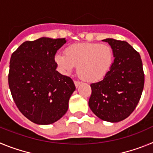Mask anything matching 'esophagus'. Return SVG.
I'll list each match as a JSON object with an SVG mask.
<instances>
[{"label": "esophagus", "mask_w": 153, "mask_h": 153, "mask_svg": "<svg viewBox=\"0 0 153 153\" xmlns=\"http://www.w3.org/2000/svg\"><path fill=\"white\" fill-rule=\"evenodd\" d=\"M81 83V82H79V81H77V80H74V84H75L76 87H78V86H79V84Z\"/></svg>", "instance_id": "esophagus-1"}]
</instances>
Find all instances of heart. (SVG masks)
I'll list each match as a JSON object with an SVG mask.
<instances>
[{"mask_svg":"<svg viewBox=\"0 0 153 153\" xmlns=\"http://www.w3.org/2000/svg\"><path fill=\"white\" fill-rule=\"evenodd\" d=\"M54 60L62 72L68 74L77 66V74L88 82H97L106 76L114 61L112 47L98 43H78L69 46L65 55L57 53Z\"/></svg>","mask_w":153,"mask_h":153,"instance_id":"1","label":"heart"}]
</instances>
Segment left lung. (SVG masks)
Masks as SVG:
<instances>
[{
	"mask_svg": "<svg viewBox=\"0 0 153 153\" xmlns=\"http://www.w3.org/2000/svg\"><path fill=\"white\" fill-rule=\"evenodd\" d=\"M111 46L114 61L102 80L91 83L89 106L101 120L117 123L134 111L144 87L140 53L124 40H102Z\"/></svg>",
	"mask_w": 153,
	"mask_h": 153,
	"instance_id": "left-lung-1",
	"label": "left lung"
}]
</instances>
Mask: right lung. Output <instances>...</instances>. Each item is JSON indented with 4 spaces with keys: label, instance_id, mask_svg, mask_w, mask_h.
Masks as SVG:
<instances>
[{
    "label": "right lung",
    "instance_id": "right-lung-1",
    "mask_svg": "<svg viewBox=\"0 0 153 153\" xmlns=\"http://www.w3.org/2000/svg\"><path fill=\"white\" fill-rule=\"evenodd\" d=\"M66 42L48 37L25 41L11 55L8 84L12 97L21 113L34 123H53L68 109L75 85L56 71L54 60Z\"/></svg>",
    "mask_w": 153,
    "mask_h": 153
}]
</instances>
